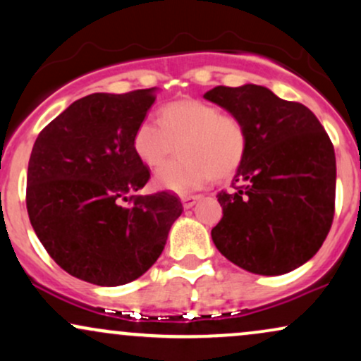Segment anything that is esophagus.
Listing matches in <instances>:
<instances>
[{"label":"esophagus","instance_id":"1","mask_svg":"<svg viewBox=\"0 0 361 361\" xmlns=\"http://www.w3.org/2000/svg\"><path fill=\"white\" fill-rule=\"evenodd\" d=\"M198 195H181V204H183L185 209H192V207L197 204Z\"/></svg>","mask_w":361,"mask_h":361}]
</instances>
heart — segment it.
<instances>
[{"instance_id": "obj_1", "label": "heart", "mask_w": 361, "mask_h": 361, "mask_svg": "<svg viewBox=\"0 0 361 361\" xmlns=\"http://www.w3.org/2000/svg\"><path fill=\"white\" fill-rule=\"evenodd\" d=\"M157 120H142L132 146L147 168L157 169L176 152L181 157L159 171L156 181L173 192H190L212 178L226 180L241 168L247 152V130L233 114L195 98L171 102Z\"/></svg>"}]
</instances>
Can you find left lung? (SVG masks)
I'll return each instance as SVG.
<instances>
[{
	"label": "left lung",
	"mask_w": 361,
	"mask_h": 361,
	"mask_svg": "<svg viewBox=\"0 0 361 361\" xmlns=\"http://www.w3.org/2000/svg\"><path fill=\"white\" fill-rule=\"evenodd\" d=\"M241 118L247 152L234 192L217 195L219 251L243 270L283 275L319 251L331 229L336 157L324 127L307 106L258 85L215 86L204 94Z\"/></svg>",
	"instance_id": "obj_1"
}]
</instances>
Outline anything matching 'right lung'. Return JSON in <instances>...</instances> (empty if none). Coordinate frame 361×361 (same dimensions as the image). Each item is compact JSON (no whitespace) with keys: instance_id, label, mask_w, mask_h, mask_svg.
Instances as JSON below:
<instances>
[{"instance_id":"obj_1","label":"right lung","mask_w":361,"mask_h":361,"mask_svg":"<svg viewBox=\"0 0 361 361\" xmlns=\"http://www.w3.org/2000/svg\"><path fill=\"white\" fill-rule=\"evenodd\" d=\"M156 88L80 98L37 137L28 161L27 210L37 238L69 275L118 287L144 275L183 212L175 195L127 193L151 173L135 154V128Z\"/></svg>"}]
</instances>
